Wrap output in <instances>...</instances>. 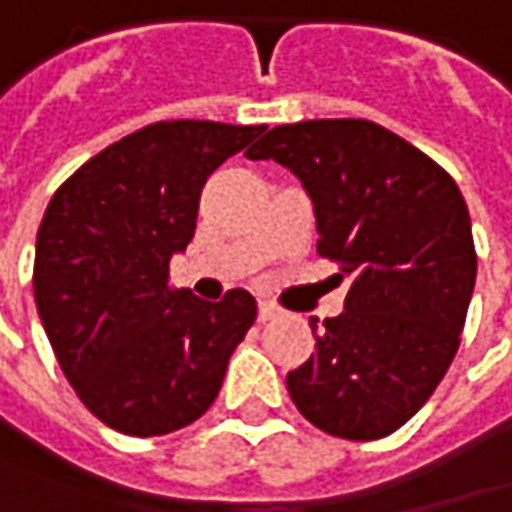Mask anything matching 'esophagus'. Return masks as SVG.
I'll return each instance as SVG.
<instances>
[{
    "mask_svg": "<svg viewBox=\"0 0 512 512\" xmlns=\"http://www.w3.org/2000/svg\"><path fill=\"white\" fill-rule=\"evenodd\" d=\"M276 309L271 303H259V323H268V320H274Z\"/></svg>",
    "mask_w": 512,
    "mask_h": 512,
    "instance_id": "obj_1",
    "label": "esophagus"
}]
</instances>
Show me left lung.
<instances>
[{"mask_svg":"<svg viewBox=\"0 0 512 512\" xmlns=\"http://www.w3.org/2000/svg\"><path fill=\"white\" fill-rule=\"evenodd\" d=\"M250 160L291 168L317 218V253L349 279L317 352L288 373L297 411L344 440H379L411 420L446 376L466 323L478 256L457 183L367 119L268 130Z\"/></svg>","mask_w":512,"mask_h":512,"instance_id":"obj_1","label":"left lung"}]
</instances>
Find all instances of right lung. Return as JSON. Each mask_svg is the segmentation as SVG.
Wrapping results in <instances>:
<instances>
[{"label":"right lung","mask_w":512,"mask_h":512,"mask_svg":"<svg viewBox=\"0 0 512 512\" xmlns=\"http://www.w3.org/2000/svg\"><path fill=\"white\" fill-rule=\"evenodd\" d=\"M262 130L148 125L87 160L46 206L37 314L78 399L122 434L157 437L203 417L256 320L244 288L203 303L168 285V262L195 236L206 177Z\"/></svg>","instance_id":"obj_1"}]
</instances>
